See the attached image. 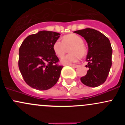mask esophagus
Wrapping results in <instances>:
<instances>
[{
  "instance_id": "esophagus-1",
  "label": "esophagus",
  "mask_w": 125,
  "mask_h": 125,
  "mask_svg": "<svg viewBox=\"0 0 125 125\" xmlns=\"http://www.w3.org/2000/svg\"><path fill=\"white\" fill-rule=\"evenodd\" d=\"M69 66H71V67L73 68H77L78 67V65H72V64H70V65H68Z\"/></svg>"
}]
</instances>
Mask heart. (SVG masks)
Instances as JSON below:
<instances>
[{"label": "heart", "mask_w": 125, "mask_h": 125, "mask_svg": "<svg viewBox=\"0 0 125 125\" xmlns=\"http://www.w3.org/2000/svg\"><path fill=\"white\" fill-rule=\"evenodd\" d=\"M83 40L79 35L70 34L63 36L62 40L57 39L54 42L52 49L54 52L59 57H62L66 52V48L71 46L69 48L70 54L65 55L61 59V63L65 65H70L73 63L79 61L80 56L86 54V50L83 44Z\"/></svg>", "instance_id": "obj_1"}]
</instances>
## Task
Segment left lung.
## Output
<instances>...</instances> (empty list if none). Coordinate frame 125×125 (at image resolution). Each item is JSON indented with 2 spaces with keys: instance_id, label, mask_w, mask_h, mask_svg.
I'll return each instance as SVG.
<instances>
[{
  "instance_id": "8db88e82",
  "label": "left lung",
  "mask_w": 125,
  "mask_h": 125,
  "mask_svg": "<svg viewBox=\"0 0 125 125\" xmlns=\"http://www.w3.org/2000/svg\"><path fill=\"white\" fill-rule=\"evenodd\" d=\"M74 32L84 37L88 43L86 67L87 74L80 80L86 86L97 87L106 80L112 65V50L109 40L102 32L92 28L77 30Z\"/></svg>"
}]
</instances>
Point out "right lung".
<instances>
[{
    "instance_id": "right-lung-1",
    "label": "right lung",
    "mask_w": 125,
    "mask_h": 125,
    "mask_svg": "<svg viewBox=\"0 0 125 125\" xmlns=\"http://www.w3.org/2000/svg\"><path fill=\"white\" fill-rule=\"evenodd\" d=\"M58 32L41 31L28 36L19 52V68L27 85L37 90H47L56 84L63 66L52 45L60 37Z\"/></svg>"
}]
</instances>
